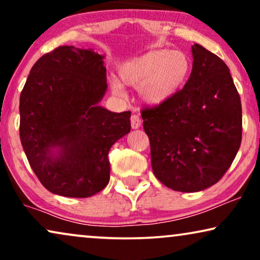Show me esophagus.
Wrapping results in <instances>:
<instances>
[{"mask_svg": "<svg viewBox=\"0 0 260 260\" xmlns=\"http://www.w3.org/2000/svg\"><path fill=\"white\" fill-rule=\"evenodd\" d=\"M130 120H131V127H133V129H138V127L141 126L142 120L140 118V116L133 115V116H131Z\"/></svg>", "mask_w": 260, "mask_h": 260, "instance_id": "obj_1", "label": "esophagus"}]
</instances>
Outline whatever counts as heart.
I'll return each mask as SVG.
<instances>
[{
  "mask_svg": "<svg viewBox=\"0 0 260 260\" xmlns=\"http://www.w3.org/2000/svg\"><path fill=\"white\" fill-rule=\"evenodd\" d=\"M190 67V60L183 52L152 49L119 65L117 70L119 81L112 80V92L123 95L122 85H138L142 101L159 105L182 87L189 77Z\"/></svg>",
  "mask_w": 260,
  "mask_h": 260,
  "instance_id": "b5f03b06",
  "label": "heart"
}]
</instances>
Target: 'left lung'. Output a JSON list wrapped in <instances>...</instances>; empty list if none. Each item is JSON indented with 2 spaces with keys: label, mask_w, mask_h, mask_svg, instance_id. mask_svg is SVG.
<instances>
[{
  "label": "left lung",
  "mask_w": 260,
  "mask_h": 260,
  "mask_svg": "<svg viewBox=\"0 0 260 260\" xmlns=\"http://www.w3.org/2000/svg\"><path fill=\"white\" fill-rule=\"evenodd\" d=\"M193 69L182 90L141 115L155 176L170 189L191 193L213 186L241 143V103L230 69L202 46H191Z\"/></svg>",
  "instance_id": "1"
}]
</instances>
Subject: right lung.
<instances>
[{"mask_svg": "<svg viewBox=\"0 0 260 260\" xmlns=\"http://www.w3.org/2000/svg\"><path fill=\"white\" fill-rule=\"evenodd\" d=\"M104 55L60 46L31 67L20 95V138L46 189L88 198L110 180V149L130 133V111L111 112L104 97Z\"/></svg>", "mask_w": 260, "mask_h": 260, "instance_id": "1", "label": "right lung"}]
</instances>
